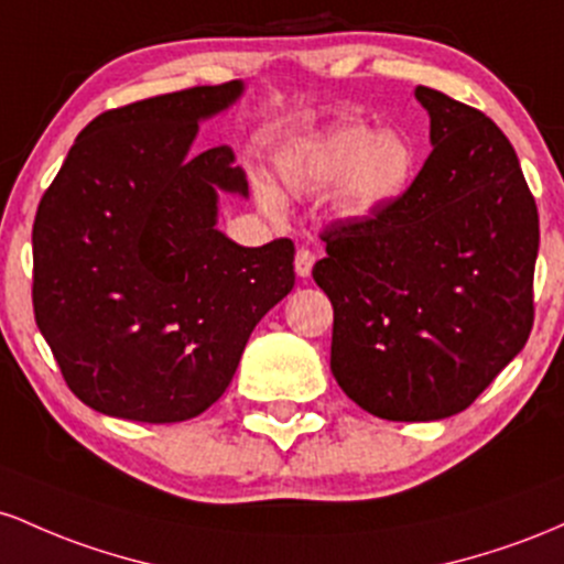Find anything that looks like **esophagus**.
I'll return each mask as SVG.
<instances>
[{"instance_id": "esophagus-1", "label": "esophagus", "mask_w": 564, "mask_h": 564, "mask_svg": "<svg viewBox=\"0 0 564 564\" xmlns=\"http://www.w3.org/2000/svg\"><path fill=\"white\" fill-rule=\"evenodd\" d=\"M314 252L312 250H306V248H301L299 252H295V274L299 276H303V280H306L308 274H312V269H314Z\"/></svg>"}]
</instances>
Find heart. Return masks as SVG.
Wrapping results in <instances>:
<instances>
[{"mask_svg":"<svg viewBox=\"0 0 564 564\" xmlns=\"http://www.w3.org/2000/svg\"><path fill=\"white\" fill-rule=\"evenodd\" d=\"M280 173L290 192H330L340 215L370 218L408 194L415 178V149L397 130L376 132L365 122H340L282 160ZM256 192L265 210H282L280 192L269 181L256 178Z\"/></svg>","mask_w":564,"mask_h":564,"instance_id":"heart-1","label":"heart"}]
</instances>
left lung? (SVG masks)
Wrapping results in <instances>:
<instances>
[{
    "label": "left lung",
    "instance_id": "8db88e82",
    "mask_svg": "<svg viewBox=\"0 0 564 564\" xmlns=\"http://www.w3.org/2000/svg\"><path fill=\"white\" fill-rule=\"evenodd\" d=\"M432 154L386 210L322 231L314 282L333 303L330 370L386 421L460 413L533 330L538 207L492 119L415 87Z\"/></svg>",
    "mask_w": 564,
    "mask_h": 564
}]
</instances>
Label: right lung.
I'll return each instance as SVG.
<instances>
[{
  "label": "right lung",
  "instance_id": "add662e5",
  "mask_svg": "<svg viewBox=\"0 0 564 564\" xmlns=\"http://www.w3.org/2000/svg\"><path fill=\"white\" fill-rule=\"evenodd\" d=\"M242 82L104 111L77 135L34 218V316L63 381L113 419L175 423L231 383L252 327L293 290L295 248L215 229L248 197L229 145L194 154L202 119Z\"/></svg>",
  "mask_w": 564,
  "mask_h": 564
}]
</instances>
